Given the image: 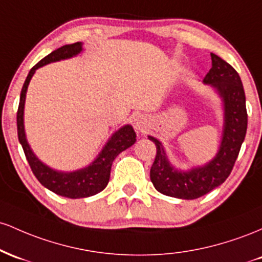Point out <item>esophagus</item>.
Wrapping results in <instances>:
<instances>
[{"label":"esophagus","instance_id":"1","mask_svg":"<svg viewBox=\"0 0 262 262\" xmlns=\"http://www.w3.org/2000/svg\"><path fill=\"white\" fill-rule=\"evenodd\" d=\"M134 126L139 132H145L147 128V119L143 115L136 116V119L134 121Z\"/></svg>","mask_w":262,"mask_h":262}]
</instances>
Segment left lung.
I'll list each match as a JSON object with an SVG mask.
<instances>
[{
	"instance_id": "1",
	"label": "left lung",
	"mask_w": 262,
	"mask_h": 262,
	"mask_svg": "<svg viewBox=\"0 0 262 262\" xmlns=\"http://www.w3.org/2000/svg\"><path fill=\"white\" fill-rule=\"evenodd\" d=\"M210 55L211 68L203 81L216 90L224 105V125L219 151L204 166L178 170L169 163L162 143L148 136L157 148L149 177L156 189L164 195L196 199L224 183L245 139L248 113L242 79L230 64L213 53Z\"/></svg>"
}]
</instances>
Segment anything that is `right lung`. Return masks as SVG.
Wrapping results in <instances>:
<instances>
[{"instance_id":"add662e5","label":"right lung","mask_w":262,"mask_h":262,"mask_svg":"<svg viewBox=\"0 0 262 262\" xmlns=\"http://www.w3.org/2000/svg\"><path fill=\"white\" fill-rule=\"evenodd\" d=\"M83 51V43L76 42L73 44L60 47L55 49L51 54L47 55L42 60L29 70L27 78L20 92L18 111H17V132H18V140L25 151L26 158H27L32 172L36 176V178L40 182V184L49 190H52L55 194L67 196V198L78 199L86 198L98 194L105 187L107 186L108 179H110V170L113 166L114 160L116 156L125 151L126 148L134 145L136 142V134L131 125H125L119 128L113 136L108 139L106 145L102 147L100 154L96 156L95 160L88 167L74 170V172H60L55 170L44 164L39 158L33 154L32 148L29 147L27 139H26L25 123H23V113H25V101L26 94L29 81L38 68L47 66L53 61L68 59L78 55Z\"/></svg>"}]
</instances>
